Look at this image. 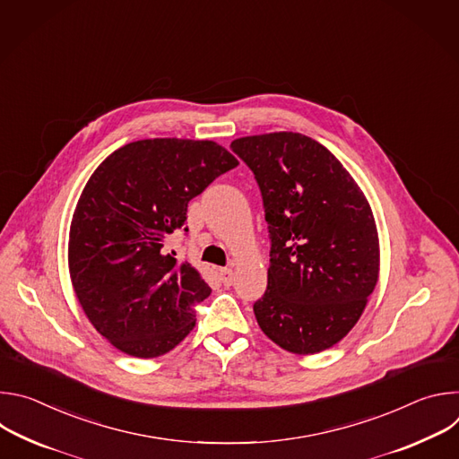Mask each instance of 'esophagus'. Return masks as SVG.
<instances>
[{
    "label": "esophagus",
    "instance_id": "esophagus-1",
    "mask_svg": "<svg viewBox=\"0 0 459 459\" xmlns=\"http://www.w3.org/2000/svg\"><path fill=\"white\" fill-rule=\"evenodd\" d=\"M220 278H221V283L225 287H230L232 281H234V271L232 269H221L220 271Z\"/></svg>",
    "mask_w": 459,
    "mask_h": 459
}]
</instances>
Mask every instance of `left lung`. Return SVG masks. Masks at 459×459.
<instances>
[{"label":"left lung","mask_w":459,"mask_h":459,"mask_svg":"<svg viewBox=\"0 0 459 459\" xmlns=\"http://www.w3.org/2000/svg\"><path fill=\"white\" fill-rule=\"evenodd\" d=\"M254 172L271 236L259 329L294 354L342 342L379 274V239L365 194L331 151L299 133L230 143Z\"/></svg>","instance_id":"1"}]
</instances>
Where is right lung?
Returning <instances> with one entry per match:
<instances>
[{
	"label": "right lung",
	"mask_w": 459,
	"mask_h": 459,
	"mask_svg": "<svg viewBox=\"0 0 459 459\" xmlns=\"http://www.w3.org/2000/svg\"><path fill=\"white\" fill-rule=\"evenodd\" d=\"M236 165L214 142L154 138L114 151L87 181L69 271L89 321L117 351L158 358L194 329V305L211 287L163 245L183 229L188 202Z\"/></svg>",
	"instance_id": "1"
}]
</instances>
